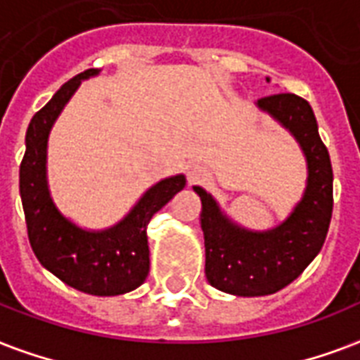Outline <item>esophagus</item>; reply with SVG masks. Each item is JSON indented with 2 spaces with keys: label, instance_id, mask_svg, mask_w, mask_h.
I'll list each match as a JSON object with an SVG mask.
<instances>
[{
  "label": "esophagus",
  "instance_id": "1",
  "mask_svg": "<svg viewBox=\"0 0 360 360\" xmlns=\"http://www.w3.org/2000/svg\"><path fill=\"white\" fill-rule=\"evenodd\" d=\"M202 176V171H200L199 167H191L188 171V178H189V182H197L199 178Z\"/></svg>",
  "mask_w": 360,
  "mask_h": 360
}]
</instances>
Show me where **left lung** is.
I'll use <instances>...</instances> for the list:
<instances>
[{
	"instance_id": "left-lung-1",
	"label": "left lung",
	"mask_w": 360,
	"mask_h": 360,
	"mask_svg": "<svg viewBox=\"0 0 360 360\" xmlns=\"http://www.w3.org/2000/svg\"><path fill=\"white\" fill-rule=\"evenodd\" d=\"M257 107L297 139L304 152L308 178L293 212L269 231H250L235 224L210 193L193 186L202 202L206 280L236 297L272 295L297 280L321 252L333 216V167L310 103L281 91L261 97Z\"/></svg>"
}]
</instances>
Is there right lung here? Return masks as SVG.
<instances>
[{
	"instance_id": "add662e5",
	"label": "right lung",
	"mask_w": 360,
	"mask_h": 360,
	"mask_svg": "<svg viewBox=\"0 0 360 360\" xmlns=\"http://www.w3.org/2000/svg\"><path fill=\"white\" fill-rule=\"evenodd\" d=\"M96 75L99 69L77 75L32 118L20 163V197L27 238L39 263L82 293L114 297L129 293L146 280L150 270L146 227L155 212L184 189L186 176L176 174L152 186L122 221L103 231L82 229L56 208L46 182L50 129L80 82Z\"/></svg>"
}]
</instances>
